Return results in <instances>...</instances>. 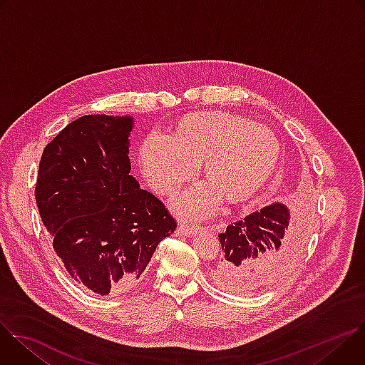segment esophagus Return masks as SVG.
Returning <instances> with one entry per match:
<instances>
[{
  "label": "esophagus",
  "mask_w": 365,
  "mask_h": 365,
  "mask_svg": "<svg viewBox=\"0 0 365 365\" xmlns=\"http://www.w3.org/2000/svg\"><path fill=\"white\" fill-rule=\"evenodd\" d=\"M200 228H196V227H187V225H180L176 231L178 235L180 237H192V235H196V232H199Z\"/></svg>",
  "instance_id": "obj_1"
}]
</instances>
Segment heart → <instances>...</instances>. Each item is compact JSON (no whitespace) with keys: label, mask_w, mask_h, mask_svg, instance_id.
Returning <instances> with one entry per match:
<instances>
[{"label":"heart","mask_w":365,"mask_h":365,"mask_svg":"<svg viewBox=\"0 0 365 365\" xmlns=\"http://www.w3.org/2000/svg\"><path fill=\"white\" fill-rule=\"evenodd\" d=\"M279 154V141L269 128L235 114L207 111L185 117L173 135L148 134L140 160L145 178L162 195L176 193L203 162L210 182L195 185L175 200L182 217L199 220L217 211L222 195L230 200L252 195L274 170Z\"/></svg>","instance_id":"heart-1"}]
</instances>
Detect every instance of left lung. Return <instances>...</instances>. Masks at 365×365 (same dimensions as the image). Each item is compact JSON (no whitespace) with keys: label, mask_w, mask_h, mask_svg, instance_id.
<instances>
[{"label":"left lung","mask_w":365,"mask_h":365,"mask_svg":"<svg viewBox=\"0 0 365 365\" xmlns=\"http://www.w3.org/2000/svg\"><path fill=\"white\" fill-rule=\"evenodd\" d=\"M222 255L214 282L228 292H259L279 283L297 263L307 225L274 202L227 227L220 235Z\"/></svg>","instance_id":"obj_1"}]
</instances>
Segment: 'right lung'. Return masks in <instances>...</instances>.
I'll return each mask as SVG.
<instances>
[{"mask_svg":"<svg viewBox=\"0 0 365 365\" xmlns=\"http://www.w3.org/2000/svg\"><path fill=\"white\" fill-rule=\"evenodd\" d=\"M131 117L83 115L43 150L36 183L41 221L68 274L107 296L133 289L178 224L130 175Z\"/></svg>","mask_w":365,"mask_h":365,"instance_id":"1","label":"right lung"}]
</instances>
